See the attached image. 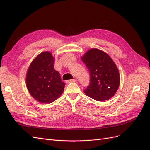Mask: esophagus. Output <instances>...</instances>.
Here are the masks:
<instances>
[{
    "mask_svg": "<svg viewBox=\"0 0 150 150\" xmlns=\"http://www.w3.org/2000/svg\"><path fill=\"white\" fill-rule=\"evenodd\" d=\"M76 81H77L76 79H70V80L66 81V83L67 84H69V83H72V82H76Z\"/></svg>",
    "mask_w": 150,
    "mask_h": 150,
    "instance_id": "1",
    "label": "esophagus"
}]
</instances>
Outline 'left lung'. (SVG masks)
<instances>
[{
	"label": "left lung",
	"instance_id": "left-lung-1",
	"mask_svg": "<svg viewBox=\"0 0 150 150\" xmlns=\"http://www.w3.org/2000/svg\"><path fill=\"white\" fill-rule=\"evenodd\" d=\"M81 59L90 73V83L84 90V93L98 101L112 98L118 89L120 76L111 57L100 49L93 48L88 50Z\"/></svg>",
	"mask_w": 150,
	"mask_h": 150
}]
</instances>
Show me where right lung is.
I'll return each mask as SVG.
<instances>
[{"instance_id":"obj_1","label":"right lung","mask_w":150,"mask_h":150,"mask_svg":"<svg viewBox=\"0 0 150 150\" xmlns=\"http://www.w3.org/2000/svg\"><path fill=\"white\" fill-rule=\"evenodd\" d=\"M51 52H42L32 61L27 71L25 83L30 94L41 103H51L59 97L64 89L59 72L54 68Z\"/></svg>"}]
</instances>
